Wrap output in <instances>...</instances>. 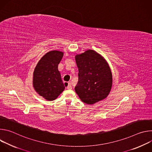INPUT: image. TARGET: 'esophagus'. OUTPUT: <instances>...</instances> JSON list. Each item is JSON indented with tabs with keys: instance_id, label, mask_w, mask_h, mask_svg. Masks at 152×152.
I'll return each instance as SVG.
<instances>
[{
	"instance_id": "obj_1",
	"label": "esophagus",
	"mask_w": 152,
	"mask_h": 152,
	"mask_svg": "<svg viewBox=\"0 0 152 152\" xmlns=\"http://www.w3.org/2000/svg\"><path fill=\"white\" fill-rule=\"evenodd\" d=\"M67 89H69V90H70V89L72 88V86L70 83H68L67 86Z\"/></svg>"
}]
</instances>
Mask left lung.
<instances>
[{
	"instance_id": "1",
	"label": "left lung",
	"mask_w": 152,
	"mask_h": 152,
	"mask_svg": "<svg viewBox=\"0 0 152 152\" xmlns=\"http://www.w3.org/2000/svg\"><path fill=\"white\" fill-rule=\"evenodd\" d=\"M78 82L75 91L86 104H94L109 94L113 83L111 69L105 59L93 50L75 56Z\"/></svg>"
}]
</instances>
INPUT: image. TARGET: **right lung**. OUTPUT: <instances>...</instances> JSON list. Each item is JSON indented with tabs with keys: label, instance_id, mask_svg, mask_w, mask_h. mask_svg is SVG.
Returning a JSON list of instances; mask_svg holds the SVG:
<instances>
[{
	"label": "right lung",
	"instance_id": "obj_1",
	"mask_svg": "<svg viewBox=\"0 0 152 152\" xmlns=\"http://www.w3.org/2000/svg\"><path fill=\"white\" fill-rule=\"evenodd\" d=\"M63 55L58 50L47 53L39 61L34 72L33 85L35 91L49 101L56 99L65 88L58 70Z\"/></svg>",
	"mask_w": 152,
	"mask_h": 152
}]
</instances>
